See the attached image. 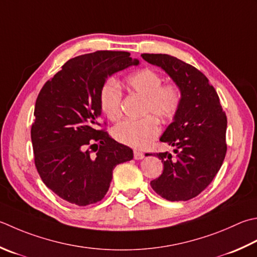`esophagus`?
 <instances>
[{
	"instance_id": "1",
	"label": "esophagus",
	"mask_w": 257,
	"mask_h": 257,
	"mask_svg": "<svg viewBox=\"0 0 257 257\" xmlns=\"http://www.w3.org/2000/svg\"><path fill=\"white\" fill-rule=\"evenodd\" d=\"M145 157V155L142 152H138V150H135L134 152V158L136 160H142Z\"/></svg>"
}]
</instances>
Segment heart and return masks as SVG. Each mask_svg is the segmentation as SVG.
Wrapping results in <instances>:
<instances>
[{
	"label": "heart",
	"instance_id": "obj_1",
	"mask_svg": "<svg viewBox=\"0 0 257 257\" xmlns=\"http://www.w3.org/2000/svg\"><path fill=\"white\" fill-rule=\"evenodd\" d=\"M163 84L160 75L150 69H143L130 74L127 78V85L145 98L144 112H152L159 119L173 118L180 104V92L173 84ZM100 103L107 118L117 120L121 110V90L113 82H108L102 88ZM160 128L152 115L143 119H125L119 122L112 130L117 142L134 148H144L157 138Z\"/></svg>",
	"mask_w": 257,
	"mask_h": 257
}]
</instances>
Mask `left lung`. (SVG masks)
I'll return each mask as SVG.
<instances>
[{
	"label": "left lung",
	"instance_id": "obj_1",
	"mask_svg": "<svg viewBox=\"0 0 257 257\" xmlns=\"http://www.w3.org/2000/svg\"><path fill=\"white\" fill-rule=\"evenodd\" d=\"M142 57L163 69L180 91L179 108L160 137V142L174 147L175 156L167 152L155 155L162 160L164 172L150 185L167 200L192 199L212 183L222 167L227 150L226 114L213 85L193 65L168 54L144 53Z\"/></svg>",
	"mask_w": 257,
	"mask_h": 257
}]
</instances>
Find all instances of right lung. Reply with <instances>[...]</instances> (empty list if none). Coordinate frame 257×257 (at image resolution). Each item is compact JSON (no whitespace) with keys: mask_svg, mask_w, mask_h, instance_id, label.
<instances>
[{"mask_svg":"<svg viewBox=\"0 0 257 257\" xmlns=\"http://www.w3.org/2000/svg\"><path fill=\"white\" fill-rule=\"evenodd\" d=\"M138 64L123 51L79 55L65 62L40 91L31 128L34 162L42 182L67 202L78 206L100 202L115 166L134 158L132 148L97 125L108 77ZM93 142L100 145L91 156L87 148Z\"/></svg>","mask_w":257,"mask_h":257,"instance_id":"obj_1","label":"right lung"}]
</instances>
